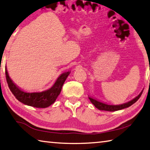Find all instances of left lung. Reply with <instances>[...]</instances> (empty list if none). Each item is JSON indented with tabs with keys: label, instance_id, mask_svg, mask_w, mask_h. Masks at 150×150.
<instances>
[{
	"label": "left lung",
	"instance_id": "8db88e82",
	"mask_svg": "<svg viewBox=\"0 0 150 150\" xmlns=\"http://www.w3.org/2000/svg\"><path fill=\"white\" fill-rule=\"evenodd\" d=\"M142 92L143 91H142V92L139 94V95L134 98V99L131 100L128 103L122 104V105H107V104H105L102 102H100L97 100H96L95 98H93L92 97H88L91 102L93 104L96 108H97L98 110H105V111H110V112H114L119 110H122V109L128 108L131 105H132L134 103H135L137 100H138L139 97H140Z\"/></svg>",
	"mask_w": 150,
	"mask_h": 150
}]
</instances>
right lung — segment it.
I'll return each instance as SVG.
<instances>
[{
  "instance_id": "right-lung-1",
  "label": "right lung",
  "mask_w": 150,
  "mask_h": 150,
  "mask_svg": "<svg viewBox=\"0 0 150 150\" xmlns=\"http://www.w3.org/2000/svg\"><path fill=\"white\" fill-rule=\"evenodd\" d=\"M71 71L62 73L55 81L54 85L49 89L39 93H27L20 89L14 84L9 77L6 66L5 74L8 87L18 100L24 105L35 108H46L54 103L61 93L63 83Z\"/></svg>"
}]
</instances>
